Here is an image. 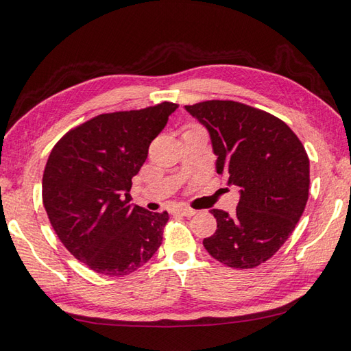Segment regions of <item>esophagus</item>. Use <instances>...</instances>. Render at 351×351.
<instances>
[{
	"instance_id": "esophagus-1",
	"label": "esophagus",
	"mask_w": 351,
	"mask_h": 351,
	"mask_svg": "<svg viewBox=\"0 0 351 351\" xmlns=\"http://www.w3.org/2000/svg\"><path fill=\"white\" fill-rule=\"evenodd\" d=\"M171 213H175V215H182V216H193L195 213H196V210H193V208H190V207H176V208H173L171 210Z\"/></svg>"
}]
</instances>
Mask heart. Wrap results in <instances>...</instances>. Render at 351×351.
Returning <instances> with one entry per match:
<instances>
[{
  "label": "heart",
  "mask_w": 351,
  "mask_h": 351,
  "mask_svg": "<svg viewBox=\"0 0 351 351\" xmlns=\"http://www.w3.org/2000/svg\"><path fill=\"white\" fill-rule=\"evenodd\" d=\"M197 129H199V127H196V125H190L187 132H190V130H197Z\"/></svg>",
  "instance_id": "heart-1"
}]
</instances>
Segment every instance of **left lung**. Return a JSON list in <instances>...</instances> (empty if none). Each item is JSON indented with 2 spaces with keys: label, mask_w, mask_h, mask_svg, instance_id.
Masks as SVG:
<instances>
[{
  "label": "left lung",
  "mask_w": 351,
  "mask_h": 351,
  "mask_svg": "<svg viewBox=\"0 0 351 351\" xmlns=\"http://www.w3.org/2000/svg\"><path fill=\"white\" fill-rule=\"evenodd\" d=\"M212 138L216 171L241 190L237 213L213 208L216 232L202 241L232 269H254L289 239L308 199L310 161L284 121L238 101L186 106Z\"/></svg>",
  "instance_id": "obj_1"
}]
</instances>
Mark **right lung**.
<instances>
[{
  "mask_svg": "<svg viewBox=\"0 0 351 351\" xmlns=\"http://www.w3.org/2000/svg\"><path fill=\"white\" fill-rule=\"evenodd\" d=\"M178 104L101 113L55 144L43 175V204L60 241L88 269L130 275L154 256L169 213L130 204L132 178Z\"/></svg>",
  "mask_w": 351,
  "mask_h": 351,
  "instance_id": "1",
  "label": "right lung"
}]
</instances>
